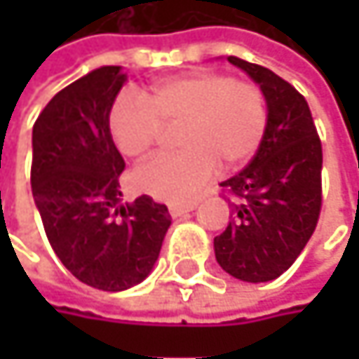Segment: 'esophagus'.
Listing matches in <instances>:
<instances>
[{
  "instance_id": "1",
  "label": "esophagus",
  "mask_w": 359,
  "mask_h": 359,
  "mask_svg": "<svg viewBox=\"0 0 359 359\" xmlns=\"http://www.w3.org/2000/svg\"><path fill=\"white\" fill-rule=\"evenodd\" d=\"M195 208H197V203H172V205H170V214H172L175 218H179V216H184V214L193 212Z\"/></svg>"
}]
</instances>
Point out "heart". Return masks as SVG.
I'll return each instance as SVG.
<instances>
[{
	"label": "heart",
	"mask_w": 359,
	"mask_h": 359,
	"mask_svg": "<svg viewBox=\"0 0 359 359\" xmlns=\"http://www.w3.org/2000/svg\"><path fill=\"white\" fill-rule=\"evenodd\" d=\"M182 151L139 166V191L164 199H193L216 177L218 164L235 168L259 149L268 109L262 89L224 72H191L154 85L149 102L122 93L109 111V133L122 156L141 160L151 154L164 126H180Z\"/></svg>",
	"instance_id": "1"
}]
</instances>
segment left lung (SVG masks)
I'll use <instances>...</instances> for the list:
<instances>
[{
	"label": "left lung",
	"instance_id": "obj_1",
	"mask_svg": "<svg viewBox=\"0 0 359 359\" xmlns=\"http://www.w3.org/2000/svg\"><path fill=\"white\" fill-rule=\"evenodd\" d=\"M259 85L268 124L259 149L233 179L231 222L214 239L216 259L245 283L278 278L304 251L323 208V143L306 97L272 70L229 55Z\"/></svg>",
	"mask_w": 359,
	"mask_h": 359
}]
</instances>
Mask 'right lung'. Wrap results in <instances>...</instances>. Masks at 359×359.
<instances>
[{
	"instance_id": "1",
	"label": "right lung",
	"mask_w": 359,
	"mask_h": 359,
	"mask_svg": "<svg viewBox=\"0 0 359 359\" xmlns=\"http://www.w3.org/2000/svg\"><path fill=\"white\" fill-rule=\"evenodd\" d=\"M124 81L120 66H102L53 95L33 126L31 187L49 245L81 283L102 291L141 283L172 222L149 195L120 205L124 160L109 111Z\"/></svg>"
}]
</instances>
